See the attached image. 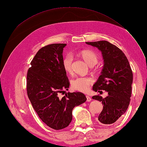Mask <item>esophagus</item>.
I'll list each match as a JSON object with an SVG mask.
<instances>
[{"label": "esophagus", "mask_w": 147, "mask_h": 147, "mask_svg": "<svg viewBox=\"0 0 147 147\" xmlns=\"http://www.w3.org/2000/svg\"><path fill=\"white\" fill-rule=\"evenodd\" d=\"M86 101L87 102H90L92 100L91 97L89 96H86Z\"/></svg>", "instance_id": "esophagus-1"}]
</instances>
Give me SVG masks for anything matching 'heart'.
I'll return each instance as SVG.
<instances>
[{
	"instance_id": "1",
	"label": "heart",
	"mask_w": 147,
	"mask_h": 147,
	"mask_svg": "<svg viewBox=\"0 0 147 147\" xmlns=\"http://www.w3.org/2000/svg\"><path fill=\"white\" fill-rule=\"evenodd\" d=\"M78 55L90 66L96 64L99 59V57L96 53L90 50H84L80 51ZM72 62L73 56L71 54L69 53L64 56L62 64L67 73L70 74L72 72ZM93 82V79L90 77H78L72 80L71 86L75 90L85 92L89 90Z\"/></svg>"
}]
</instances>
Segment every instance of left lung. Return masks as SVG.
I'll return each instance as SVG.
<instances>
[{"instance_id": "8db88e82", "label": "left lung", "mask_w": 147, "mask_h": 147, "mask_svg": "<svg viewBox=\"0 0 147 147\" xmlns=\"http://www.w3.org/2000/svg\"><path fill=\"white\" fill-rule=\"evenodd\" d=\"M86 43L98 48L104 59L101 74L92 87L96 92L104 90L109 94L104 99L99 95L92 97L104 105L98 120L103 124H113L125 113L129 105L133 80L131 68L126 56L117 46L105 40Z\"/></svg>"}]
</instances>
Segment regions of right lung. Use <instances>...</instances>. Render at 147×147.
<instances>
[{
	"mask_svg": "<svg viewBox=\"0 0 147 147\" xmlns=\"http://www.w3.org/2000/svg\"><path fill=\"white\" fill-rule=\"evenodd\" d=\"M65 43H53L38 51L27 74V93L34 109L42 121L55 130L67 127L72 110L86 100L80 92L68 90L69 81L62 61Z\"/></svg>",
	"mask_w": 147,
	"mask_h": 147,
	"instance_id": "right-lung-1",
	"label": "right lung"
}]
</instances>
